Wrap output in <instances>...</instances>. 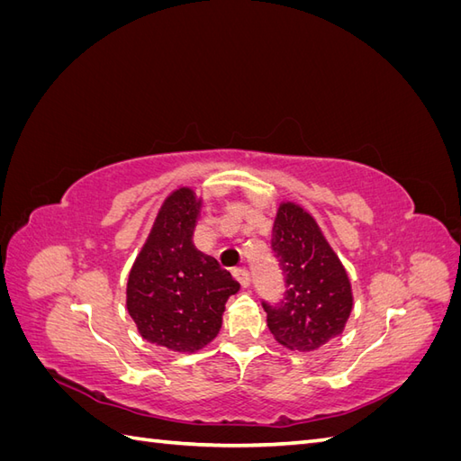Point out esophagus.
Listing matches in <instances>:
<instances>
[{"label": "esophagus", "instance_id": "34e87169", "mask_svg": "<svg viewBox=\"0 0 461 461\" xmlns=\"http://www.w3.org/2000/svg\"><path fill=\"white\" fill-rule=\"evenodd\" d=\"M232 275H234L236 281H239L244 288L249 286V273H248L246 267H236V269L232 271Z\"/></svg>", "mask_w": 461, "mask_h": 461}]
</instances>
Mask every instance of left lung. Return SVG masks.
<instances>
[{
	"mask_svg": "<svg viewBox=\"0 0 461 461\" xmlns=\"http://www.w3.org/2000/svg\"><path fill=\"white\" fill-rule=\"evenodd\" d=\"M271 249L285 275V298L261 302L275 340L313 352L339 337L352 313V286L315 219L292 202L275 217Z\"/></svg>",
	"mask_w": 461,
	"mask_h": 461,
	"instance_id": "left-lung-1",
	"label": "left lung"
}]
</instances>
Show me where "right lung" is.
Wrapping results in <instances>:
<instances>
[{
    "instance_id": "obj_1",
    "label": "right lung",
    "mask_w": 461,
    "mask_h": 461,
    "mask_svg": "<svg viewBox=\"0 0 461 461\" xmlns=\"http://www.w3.org/2000/svg\"><path fill=\"white\" fill-rule=\"evenodd\" d=\"M202 200L190 188L167 198L138 254L127 285V310L151 344L196 352L212 342L227 300L240 285L192 242Z\"/></svg>"
}]
</instances>
